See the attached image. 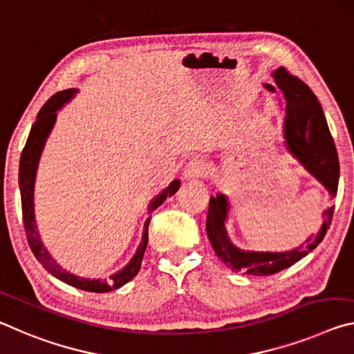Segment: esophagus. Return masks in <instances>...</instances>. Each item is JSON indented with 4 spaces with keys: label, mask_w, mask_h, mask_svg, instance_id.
Wrapping results in <instances>:
<instances>
[{
    "label": "esophagus",
    "mask_w": 354,
    "mask_h": 354,
    "mask_svg": "<svg viewBox=\"0 0 354 354\" xmlns=\"http://www.w3.org/2000/svg\"><path fill=\"white\" fill-rule=\"evenodd\" d=\"M205 171H207V167L204 165V161L194 158V160H191L187 166H185L183 178L185 180H198V178L204 176Z\"/></svg>",
    "instance_id": "34e87169"
}]
</instances>
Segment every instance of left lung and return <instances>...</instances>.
<instances>
[{"label":"left lung","instance_id":"left-lung-1","mask_svg":"<svg viewBox=\"0 0 354 354\" xmlns=\"http://www.w3.org/2000/svg\"><path fill=\"white\" fill-rule=\"evenodd\" d=\"M273 78L277 89L282 91L286 98L283 139L287 150L328 189L329 199H334L337 196L339 185V156L320 102L308 84L297 77H292L286 68L281 67L274 71ZM265 88L270 92H276V88L271 84H265ZM229 210L227 196L218 193L210 198L205 229L216 256L236 273L270 276L297 263L320 245L331 224L334 207L324 210V221L317 235L306 239L297 248L281 252L246 251L235 246L225 227Z\"/></svg>","mask_w":354,"mask_h":354}]
</instances>
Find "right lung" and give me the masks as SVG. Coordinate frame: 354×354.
Instances as JSON below:
<instances>
[{"instance_id": "obj_1", "label": "right lung", "mask_w": 354, "mask_h": 354, "mask_svg": "<svg viewBox=\"0 0 354 354\" xmlns=\"http://www.w3.org/2000/svg\"><path fill=\"white\" fill-rule=\"evenodd\" d=\"M78 89H66L55 94L45 103L37 114V119L34 125L31 127L30 136L26 139L25 149H23L20 156V167H19V185H20V194H21V213H23V224H25L28 243L34 256L42 263L44 268L48 271L50 274H53L57 279L68 283V286L77 287L80 290L86 292H95V293H105L115 290V288L125 286L127 282L131 281L139 273L141 268L144 252H146L147 241H149V223L150 216L144 223L142 229V239L139 246L136 249L135 256L127 263L122 270H119L118 273H114L108 277V279H91V277H81L71 273L66 268L56 262L51 257V254L46 251L44 246L42 239H40L37 224H36V215H34V183H36V174L40 161V155L45 147L46 139H48L51 130H53L57 111L66 105L67 102H71L77 94ZM180 188V180H174L169 183V187L165 188L158 196L150 201L149 204V213L153 212L156 207H160L166 198H171L177 193V189Z\"/></svg>"}]
</instances>
